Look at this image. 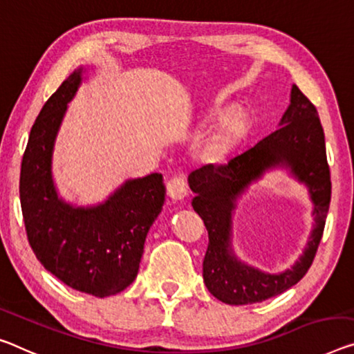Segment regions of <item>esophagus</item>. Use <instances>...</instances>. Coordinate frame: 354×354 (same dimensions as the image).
<instances>
[{
	"instance_id": "34e87169",
	"label": "esophagus",
	"mask_w": 354,
	"mask_h": 354,
	"mask_svg": "<svg viewBox=\"0 0 354 354\" xmlns=\"http://www.w3.org/2000/svg\"><path fill=\"white\" fill-rule=\"evenodd\" d=\"M166 189L169 198L176 201H182L188 194V185L182 176H174L171 180H167Z\"/></svg>"
}]
</instances>
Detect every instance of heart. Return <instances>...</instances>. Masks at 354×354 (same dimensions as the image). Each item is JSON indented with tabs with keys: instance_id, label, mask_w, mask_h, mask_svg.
Wrapping results in <instances>:
<instances>
[{
	"instance_id": "1",
	"label": "heart",
	"mask_w": 354,
	"mask_h": 354,
	"mask_svg": "<svg viewBox=\"0 0 354 354\" xmlns=\"http://www.w3.org/2000/svg\"><path fill=\"white\" fill-rule=\"evenodd\" d=\"M227 138H230V136H227V134H225V136H221V138L218 139V142H216V145H215V149H220V147H221V144H223V142H225V140H226Z\"/></svg>"
}]
</instances>
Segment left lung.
I'll return each mask as SVG.
<instances>
[{"instance_id":"obj_1","label":"left lung","mask_w":354,"mask_h":354,"mask_svg":"<svg viewBox=\"0 0 354 354\" xmlns=\"http://www.w3.org/2000/svg\"><path fill=\"white\" fill-rule=\"evenodd\" d=\"M286 165L308 183L315 204V227L306 252L291 270L269 276L237 261L230 252V212L236 196L266 169ZM192 205L209 232L203 263L207 290L231 306L263 302L290 290L307 274L323 237L330 203V172L317 107L292 85L291 104L280 128L221 165H205L188 177Z\"/></svg>"}]
</instances>
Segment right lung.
I'll return each instance as SVG.
<instances>
[{
    "instance_id": "1",
    "label": "right lung",
    "mask_w": 354,
    "mask_h": 354,
    "mask_svg": "<svg viewBox=\"0 0 354 354\" xmlns=\"http://www.w3.org/2000/svg\"><path fill=\"white\" fill-rule=\"evenodd\" d=\"M82 80L74 71L32 124L20 171V204L28 242L44 268L73 290L106 297L133 283L144 242L165 204L161 174L128 180L104 204L73 207L58 199L52 151L68 102Z\"/></svg>"
}]
</instances>
